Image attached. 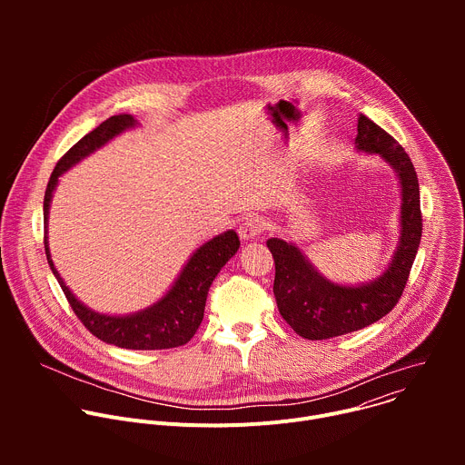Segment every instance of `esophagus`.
I'll use <instances>...</instances> for the list:
<instances>
[{"label":"esophagus","mask_w":465,"mask_h":465,"mask_svg":"<svg viewBox=\"0 0 465 465\" xmlns=\"http://www.w3.org/2000/svg\"><path fill=\"white\" fill-rule=\"evenodd\" d=\"M264 230V223L259 215H250L244 217L242 223L239 224V235L242 241H250L255 239L257 235H261V232Z\"/></svg>","instance_id":"1"}]
</instances>
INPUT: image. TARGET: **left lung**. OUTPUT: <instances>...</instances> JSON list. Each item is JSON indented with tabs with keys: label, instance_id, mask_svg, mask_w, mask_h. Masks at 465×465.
Returning <instances> with one entry per match:
<instances>
[{
	"label": "left lung",
	"instance_id": "1",
	"mask_svg": "<svg viewBox=\"0 0 465 465\" xmlns=\"http://www.w3.org/2000/svg\"><path fill=\"white\" fill-rule=\"evenodd\" d=\"M355 145L359 151L381 154L400 174L403 193L401 242L381 278L362 287H342L314 272L294 244L278 237L267 241L276 262L274 296L280 314L307 341L353 333L386 316L405 291L421 241L420 183L405 149L366 115L359 117Z\"/></svg>",
	"mask_w": 465,
	"mask_h": 465
}]
</instances>
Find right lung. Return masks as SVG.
<instances>
[{
    "instance_id": "1",
    "label": "right lung",
    "mask_w": 465,
    "mask_h": 465,
    "mask_svg": "<svg viewBox=\"0 0 465 465\" xmlns=\"http://www.w3.org/2000/svg\"><path fill=\"white\" fill-rule=\"evenodd\" d=\"M134 117L128 114L112 115L106 121H103L97 128H94L90 134H86L83 140H79L68 153H65L58 163L54 165V171L51 173V178L45 187L44 196V223L47 226V213H49V203L53 191L56 187L58 176L68 171L72 165L81 162L84 156L94 153L95 149L103 147L108 140L117 136L128 126H134ZM239 237L235 232H224L223 235H217L215 239L208 241L198 248L185 269L182 271L180 278L173 285V289L153 307L130 316H106L94 312L86 309L74 294L65 287L60 274L56 272L54 264L49 257L47 248V235L44 233V246L47 262L58 280L65 298H68L74 312L83 322V325L90 331V333L97 339H101L106 344H114L117 348L124 350H169L187 344L193 335L196 333L198 325H201L204 318L206 309V298L208 291L215 280V276L221 272V269L228 262L230 257L239 250Z\"/></svg>"
}]
</instances>
